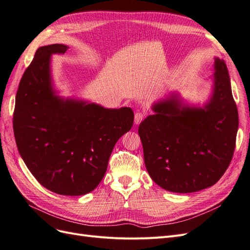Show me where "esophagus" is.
<instances>
[{
    "label": "esophagus",
    "instance_id": "esophagus-1",
    "mask_svg": "<svg viewBox=\"0 0 250 250\" xmlns=\"http://www.w3.org/2000/svg\"><path fill=\"white\" fill-rule=\"evenodd\" d=\"M144 118H145V115H144L143 112H137L134 115V124L135 125H139L142 121L144 120Z\"/></svg>",
    "mask_w": 250,
    "mask_h": 250
}]
</instances>
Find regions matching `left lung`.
<instances>
[{
  "mask_svg": "<svg viewBox=\"0 0 250 250\" xmlns=\"http://www.w3.org/2000/svg\"><path fill=\"white\" fill-rule=\"evenodd\" d=\"M214 69L213 94L202 108L172 94L154 103V115L139 126L146 169L167 191L192 193L214 186L231 162L238 109L224 60L215 58Z\"/></svg>",
  "mask_w": 250,
  "mask_h": 250,
  "instance_id": "8db88e82",
  "label": "left lung"
}]
</instances>
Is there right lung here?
<instances>
[{
  "label": "right lung",
  "mask_w": 250,
  "mask_h": 250,
  "mask_svg": "<svg viewBox=\"0 0 250 250\" xmlns=\"http://www.w3.org/2000/svg\"><path fill=\"white\" fill-rule=\"evenodd\" d=\"M69 49L54 43L37 49L20 81L13 113L19 152L39 183L60 195H84L104 177L112 149L129 131V107L63 99L53 88L52 54Z\"/></svg>",
  "instance_id": "right-lung-1"
}]
</instances>
